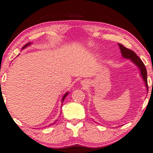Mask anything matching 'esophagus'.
I'll list each match as a JSON object with an SVG mask.
<instances>
[{
    "label": "esophagus",
    "mask_w": 153,
    "mask_h": 153,
    "mask_svg": "<svg viewBox=\"0 0 153 153\" xmlns=\"http://www.w3.org/2000/svg\"><path fill=\"white\" fill-rule=\"evenodd\" d=\"M82 83V85H86V84H87V82H85V81H82L81 82Z\"/></svg>",
    "instance_id": "34e87169"
}]
</instances>
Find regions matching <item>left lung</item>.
Instances as JSON below:
<instances>
[{"label":"left lung","mask_w":153,"mask_h":153,"mask_svg":"<svg viewBox=\"0 0 153 153\" xmlns=\"http://www.w3.org/2000/svg\"><path fill=\"white\" fill-rule=\"evenodd\" d=\"M119 48H120L121 53V54H122V56L123 58L130 59V61H131L132 63L139 68V70H140V76H141V78H142L143 81H144L146 88V89L148 90V88L147 81V71L146 68L145 67V65L143 64L142 61L139 59V57L137 56L135 54V52H134L133 51L125 48L124 46L121 45V44H119Z\"/></svg>","instance_id":"8db88e82"}]
</instances>
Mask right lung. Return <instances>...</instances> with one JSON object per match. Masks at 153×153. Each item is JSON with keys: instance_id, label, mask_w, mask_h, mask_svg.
I'll return each mask as SVG.
<instances>
[{"instance_id": "obj_1", "label": "right lung", "mask_w": 153, "mask_h": 153, "mask_svg": "<svg viewBox=\"0 0 153 153\" xmlns=\"http://www.w3.org/2000/svg\"><path fill=\"white\" fill-rule=\"evenodd\" d=\"M31 44H32V43H28L27 44H26V45H25V46H24V47H23V48H22V50L25 49V48H27V46H30V45H31ZM68 94H69V92H66V93H65V94H64V95H63V97H62V99H61V102H62V103H63V102L64 99H65V97H67V95H68ZM62 105H63V104H62ZM62 105H61V106H62ZM55 122H56V121H55ZM55 122H54V123H55Z\"/></svg>"}]
</instances>
